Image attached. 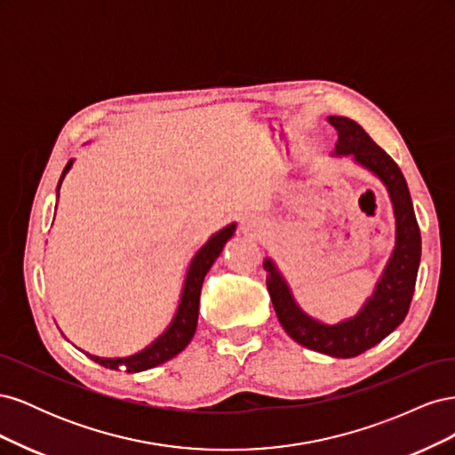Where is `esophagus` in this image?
I'll list each match as a JSON object with an SVG mask.
<instances>
[{
  "instance_id": "obj_1",
  "label": "esophagus",
  "mask_w": 455,
  "mask_h": 455,
  "mask_svg": "<svg viewBox=\"0 0 455 455\" xmlns=\"http://www.w3.org/2000/svg\"><path fill=\"white\" fill-rule=\"evenodd\" d=\"M258 228H261V226H259V222H258L256 218H246L244 222H243V231L244 233H256Z\"/></svg>"
}]
</instances>
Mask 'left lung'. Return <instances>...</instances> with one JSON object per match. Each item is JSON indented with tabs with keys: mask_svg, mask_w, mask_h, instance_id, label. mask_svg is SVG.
Here are the masks:
<instances>
[{
	"mask_svg": "<svg viewBox=\"0 0 455 455\" xmlns=\"http://www.w3.org/2000/svg\"><path fill=\"white\" fill-rule=\"evenodd\" d=\"M328 123L338 131L334 156L353 159L376 174L387 189L395 212V249L379 281L361 311L338 324H324L301 311L271 258H266L267 291L281 326L299 346L338 359H351L374 347L404 321L421 259V235L408 184L398 164L370 139L366 131L349 117L330 116Z\"/></svg>",
	"mask_w": 455,
	"mask_h": 455,
	"instance_id": "obj_1",
	"label": "left lung"
}]
</instances>
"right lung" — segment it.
I'll return each instance as SVG.
<instances>
[{"label": "right lung", "instance_id": "add662e5", "mask_svg": "<svg viewBox=\"0 0 455 455\" xmlns=\"http://www.w3.org/2000/svg\"><path fill=\"white\" fill-rule=\"evenodd\" d=\"M72 163H74V159L68 161L66 169L60 176L59 186H57V197H59V189H60V184L64 180L66 172L72 169ZM235 228H237L235 224H229L224 229H220L197 251V254L194 256V259H191L189 269L186 273L180 304H178L174 319L171 321L167 330H164V332L156 341H151L146 349L139 351L136 355L123 356V359H104V356H96L91 353H85V355L91 356L94 363H99L100 366L109 368V370L125 368L127 371H144V370H149V368L167 363L178 353H182L188 347L191 338H194L196 328H197L199 298H201V286L204 281V275L209 273V269L212 267L220 252L224 251V244L231 239L233 233H235Z\"/></svg>", "mask_w": 455, "mask_h": 455}]
</instances>
